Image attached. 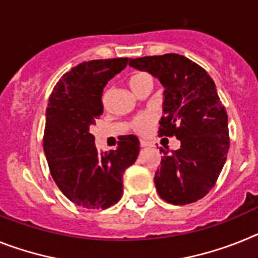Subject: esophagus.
<instances>
[{"mask_svg":"<svg viewBox=\"0 0 258 258\" xmlns=\"http://www.w3.org/2000/svg\"><path fill=\"white\" fill-rule=\"evenodd\" d=\"M149 143L148 142H145V140H140V147H143V148H147V147H149Z\"/></svg>","mask_w":258,"mask_h":258,"instance_id":"1","label":"esophagus"}]
</instances>
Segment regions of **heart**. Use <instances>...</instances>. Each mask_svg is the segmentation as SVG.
Masks as SVG:
<instances>
[{
  "instance_id": "1",
  "label": "heart",
  "mask_w": 258,
  "mask_h": 258,
  "mask_svg": "<svg viewBox=\"0 0 258 258\" xmlns=\"http://www.w3.org/2000/svg\"><path fill=\"white\" fill-rule=\"evenodd\" d=\"M144 78H149V75L147 74H138V75H134L130 79V86L134 84V83L139 82V80L144 79ZM154 123H156V115L153 113H143L139 114L138 116L134 118L131 123L132 130L139 134V135H147L148 132L151 131L152 127L154 126Z\"/></svg>"
}]
</instances>
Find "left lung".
Returning a JSON list of instances; mask_svg holds the SVG:
<instances>
[{
  "label": "left lung",
  "mask_w": 258,
  "mask_h": 258,
  "mask_svg": "<svg viewBox=\"0 0 258 258\" xmlns=\"http://www.w3.org/2000/svg\"><path fill=\"white\" fill-rule=\"evenodd\" d=\"M130 66L165 87L158 134L180 140L178 151H163L154 175L157 192L174 205L200 200L216 184L230 148L227 113L216 84L203 67L174 53L130 59Z\"/></svg>",
  "instance_id": "left-lung-1"
}]
</instances>
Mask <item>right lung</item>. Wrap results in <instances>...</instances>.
Segmentation results:
<instances>
[{
  "label": "right lung",
  "mask_w": 258,
  "mask_h": 258,
  "mask_svg": "<svg viewBox=\"0 0 258 258\" xmlns=\"http://www.w3.org/2000/svg\"><path fill=\"white\" fill-rule=\"evenodd\" d=\"M128 63V58L93 59L73 67L49 97L44 152L55 184L87 209H106L120 200L123 174L138 158L135 135L119 139L115 151L98 152L89 128L104 111V87Z\"/></svg>",
  "instance_id": "right-lung-1"
}]
</instances>
